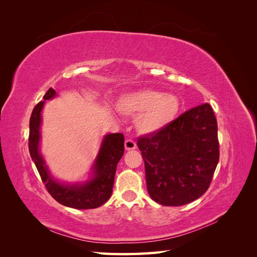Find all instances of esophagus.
I'll list each match as a JSON object with an SVG mask.
<instances>
[{
    "label": "esophagus",
    "mask_w": 257,
    "mask_h": 257,
    "mask_svg": "<svg viewBox=\"0 0 257 257\" xmlns=\"http://www.w3.org/2000/svg\"><path fill=\"white\" fill-rule=\"evenodd\" d=\"M124 146H125L126 150H133L136 148V143L133 141V139H126L125 143H124Z\"/></svg>",
    "instance_id": "obj_1"
}]
</instances>
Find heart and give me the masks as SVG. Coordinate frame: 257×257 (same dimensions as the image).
<instances>
[{"mask_svg":"<svg viewBox=\"0 0 257 257\" xmlns=\"http://www.w3.org/2000/svg\"><path fill=\"white\" fill-rule=\"evenodd\" d=\"M118 108L122 113L137 118L139 132L154 134L167 127L177 118L181 103L175 94L144 89L122 96Z\"/></svg>","mask_w":257,"mask_h":257,"instance_id":"obj_1","label":"heart"}]
</instances>
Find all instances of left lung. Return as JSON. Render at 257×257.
Masks as SVG:
<instances>
[{"instance_id":"1","label":"left lung","mask_w":257,"mask_h":257,"mask_svg":"<svg viewBox=\"0 0 257 257\" xmlns=\"http://www.w3.org/2000/svg\"><path fill=\"white\" fill-rule=\"evenodd\" d=\"M137 146L145 161L147 189L163 206H182L209 189L220 159L217 123L205 103L178 116L158 133L142 136Z\"/></svg>"}]
</instances>
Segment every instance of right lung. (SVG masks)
<instances>
[{
	"label": "right lung",
	"mask_w": 257,
	"mask_h": 257,
	"mask_svg": "<svg viewBox=\"0 0 257 257\" xmlns=\"http://www.w3.org/2000/svg\"><path fill=\"white\" fill-rule=\"evenodd\" d=\"M56 95V91L50 88L43 96L44 100L35 105L30 118L29 151L31 158L41 176L45 188L50 195L61 205L75 209H93L102 206L110 197L114 180V174L124 152V136L121 133L109 134L104 138L98 157L95 161L94 179L83 185H62L50 177L44 160L38 152L40 143L41 111L44 102Z\"/></svg>",
	"instance_id": "add662e5"
}]
</instances>
